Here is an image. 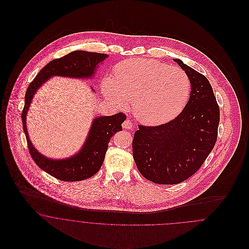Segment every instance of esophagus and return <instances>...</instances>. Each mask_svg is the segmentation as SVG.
Segmentation results:
<instances>
[{
	"instance_id": "obj_1",
	"label": "esophagus",
	"mask_w": 249,
	"mask_h": 249,
	"mask_svg": "<svg viewBox=\"0 0 249 249\" xmlns=\"http://www.w3.org/2000/svg\"><path fill=\"white\" fill-rule=\"evenodd\" d=\"M122 127L125 130H131L132 129V123L130 121V119H127L123 123H122Z\"/></svg>"
}]
</instances>
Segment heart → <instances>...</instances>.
Here are the masks:
<instances>
[{"mask_svg":"<svg viewBox=\"0 0 249 249\" xmlns=\"http://www.w3.org/2000/svg\"><path fill=\"white\" fill-rule=\"evenodd\" d=\"M102 90L117 108L132 104L134 117L145 124L173 119L187 105L190 91L188 74L151 59H130L118 63L113 77L103 79Z\"/></svg>","mask_w":249,"mask_h":249,"instance_id":"1","label":"heart"}]
</instances>
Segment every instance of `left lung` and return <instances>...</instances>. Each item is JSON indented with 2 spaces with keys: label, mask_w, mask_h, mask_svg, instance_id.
Masks as SVG:
<instances>
[{
  "label": "left lung",
  "mask_w": 249,
  "mask_h": 249,
  "mask_svg": "<svg viewBox=\"0 0 249 249\" xmlns=\"http://www.w3.org/2000/svg\"><path fill=\"white\" fill-rule=\"evenodd\" d=\"M190 78L188 104L176 119L158 126L139 125L132 154L142 177L161 185L181 183L203 164L216 142L219 107L208 79L180 59Z\"/></svg>",
  "instance_id": "8db88e82"
}]
</instances>
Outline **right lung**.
<instances>
[{"label":"right lung","instance_id":"obj_1","mask_svg":"<svg viewBox=\"0 0 249 249\" xmlns=\"http://www.w3.org/2000/svg\"><path fill=\"white\" fill-rule=\"evenodd\" d=\"M107 54L73 51L68 55L53 59L37 73L29 85L25 94L21 118L29 151L36 164L53 178L62 181H81L93 177L105 160L110 138L119 130L126 119L124 113L109 117L95 118L83 147L77 154L65 160H51L40 154L31 142L26 127V115L36 90L53 75L88 78L91 77L96 66L107 58Z\"/></svg>","mask_w":249,"mask_h":249}]
</instances>
